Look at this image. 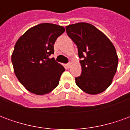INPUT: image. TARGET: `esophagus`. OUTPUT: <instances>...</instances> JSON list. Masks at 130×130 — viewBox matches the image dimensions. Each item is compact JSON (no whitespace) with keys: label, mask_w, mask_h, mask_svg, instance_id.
<instances>
[{"label":"esophagus","mask_w":130,"mask_h":130,"mask_svg":"<svg viewBox=\"0 0 130 130\" xmlns=\"http://www.w3.org/2000/svg\"><path fill=\"white\" fill-rule=\"evenodd\" d=\"M66 65H67V67H68V68H70L71 67V63L70 62H69V63H68Z\"/></svg>","instance_id":"obj_1"}]
</instances>
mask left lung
<instances>
[{
	"mask_svg": "<svg viewBox=\"0 0 130 130\" xmlns=\"http://www.w3.org/2000/svg\"><path fill=\"white\" fill-rule=\"evenodd\" d=\"M65 28L82 59V74L75 78L76 86L90 95L102 93L111 85L117 70L118 58L114 46L92 24L81 22Z\"/></svg>",
	"mask_w": 130,
	"mask_h": 130,
	"instance_id": "8db88e82",
	"label": "left lung"
}]
</instances>
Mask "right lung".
I'll use <instances>...</instances> for the list:
<instances>
[{
    "instance_id": "right-lung-1",
    "label": "right lung",
    "mask_w": 130,
    "mask_h": 130,
    "mask_svg": "<svg viewBox=\"0 0 130 130\" xmlns=\"http://www.w3.org/2000/svg\"><path fill=\"white\" fill-rule=\"evenodd\" d=\"M65 28L54 24H38L28 30L15 44L12 55L14 71L30 93L44 95L59 84L65 68L54 58V44Z\"/></svg>"
}]
</instances>
